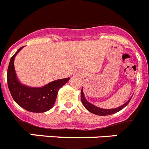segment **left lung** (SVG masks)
<instances>
[{
    "instance_id": "1",
    "label": "left lung",
    "mask_w": 149,
    "mask_h": 149,
    "mask_svg": "<svg viewBox=\"0 0 149 149\" xmlns=\"http://www.w3.org/2000/svg\"><path fill=\"white\" fill-rule=\"evenodd\" d=\"M132 98V97H131ZM131 98L129 100H127V102L122 104V106L119 107H116V108L113 109H103V108H100L98 107L95 106L93 104L89 103V101L86 99L85 96H84V92H83V88L81 89V101H82L83 105L84 106V107L89 111L90 113L93 114H95V115L98 116H108L111 115V114H113L115 113H117V112L120 111L121 110H122L123 108H125L126 106L127 105V104L129 103V101H131Z\"/></svg>"
}]
</instances>
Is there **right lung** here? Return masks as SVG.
<instances>
[{"label": "right lung", "mask_w": 149, "mask_h": 149, "mask_svg": "<svg viewBox=\"0 0 149 149\" xmlns=\"http://www.w3.org/2000/svg\"><path fill=\"white\" fill-rule=\"evenodd\" d=\"M22 48L10 59L7 70L8 87L14 101L22 108L33 113H44L53 107L59 89L70 78L59 79L42 87H30L21 84L15 73L14 59Z\"/></svg>", "instance_id": "obj_1"}]
</instances>
